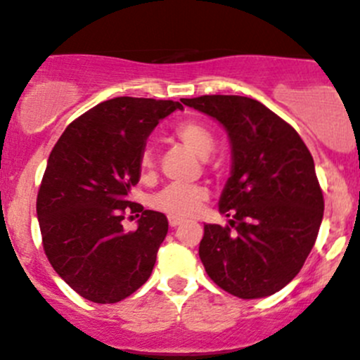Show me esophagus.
I'll list each match as a JSON object with an SVG mask.
<instances>
[{"label": "esophagus", "instance_id": "esophagus-1", "mask_svg": "<svg viewBox=\"0 0 360 360\" xmlns=\"http://www.w3.org/2000/svg\"><path fill=\"white\" fill-rule=\"evenodd\" d=\"M181 222H183V221H181V219H177V217H169V226H170V228H177V226H179Z\"/></svg>", "mask_w": 360, "mask_h": 360}]
</instances>
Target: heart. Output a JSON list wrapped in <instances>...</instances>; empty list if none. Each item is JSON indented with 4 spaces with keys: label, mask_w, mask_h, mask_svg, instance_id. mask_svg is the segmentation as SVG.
<instances>
[{
    "label": "heart",
    "mask_w": 360,
    "mask_h": 360,
    "mask_svg": "<svg viewBox=\"0 0 360 360\" xmlns=\"http://www.w3.org/2000/svg\"><path fill=\"white\" fill-rule=\"evenodd\" d=\"M174 134L186 148H190L200 158H209V155L214 151V134L203 124L188 120V122L179 124ZM153 148L146 146L139 155V172L148 177L153 174ZM207 198H209V191L198 184H169L164 190L151 196V207L155 210L164 212L170 217H190L202 209Z\"/></svg>",
    "instance_id": "1"
}]
</instances>
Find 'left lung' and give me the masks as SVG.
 Segmentation results:
<instances>
[{"instance_id":"1","label":"left lung","mask_w":360,"mask_h":360,"mask_svg":"<svg viewBox=\"0 0 360 360\" xmlns=\"http://www.w3.org/2000/svg\"><path fill=\"white\" fill-rule=\"evenodd\" d=\"M228 132L231 176L219 198L229 226L205 224L200 259L234 297L264 298L298 274L316 243L324 200L312 155L298 132L247 96L183 98Z\"/></svg>"}]
</instances>
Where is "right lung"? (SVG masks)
Segmentation results:
<instances>
[{"mask_svg":"<svg viewBox=\"0 0 360 360\" xmlns=\"http://www.w3.org/2000/svg\"><path fill=\"white\" fill-rule=\"evenodd\" d=\"M179 101L119 96L82 113L63 131L37 193L43 247L56 274L94 304H115L148 281L169 231L162 212L129 200L141 177L139 155ZM142 212L139 229L123 214Z\"/></svg>","mask_w":360,"mask_h":360,"instance_id":"obj_1","label":"right lung"}]
</instances>
